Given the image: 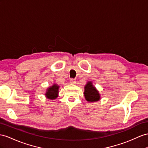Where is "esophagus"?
<instances>
[{"instance_id": "34e87169", "label": "esophagus", "mask_w": 148, "mask_h": 148, "mask_svg": "<svg viewBox=\"0 0 148 148\" xmlns=\"http://www.w3.org/2000/svg\"><path fill=\"white\" fill-rule=\"evenodd\" d=\"M70 82L71 83V84H75V83H76V80H75V79H70Z\"/></svg>"}]
</instances>
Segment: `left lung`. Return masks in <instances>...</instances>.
<instances>
[{
  "mask_svg": "<svg viewBox=\"0 0 148 148\" xmlns=\"http://www.w3.org/2000/svg\"><path fill=\"white\" fill-rule=\"evenodd\" d=\"M84 96L86 99L89 102H95L100 99L99 94L96 89L95 87L92 86L91 82H88L84 88Z\"/></svg>",
  "mask_w": 148,
  "mask_h": 148,
  "instance_id": "left-lung-1",
  "label": "left lung"
}]
</instances>
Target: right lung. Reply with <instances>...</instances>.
Listing matches in <instances>:
<instances>
[{
  "label": "right lung",
  "mask_w": 148,
  "mask_h": 148,
  "mask_svg": "<svg viewBox=\"0 0 148 148\" xmlns=\"http://www.w3.org/2000/svg\"><path fill=\"white\" fill-rule=\"evenodd\" d=\"M59 86L57 84H54L52 86L50 87L45 94V96L47 98L51 99H54L58 97V94L59 92Z\"/></svg>",
  "instance_id": "1"
}]
</instances>
